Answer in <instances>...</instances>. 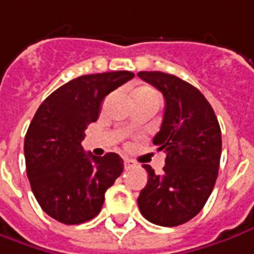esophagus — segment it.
Instances as JSON below:
<instances>
[{"label": "esophagus", "instance_id": "1", "mask_svg": "<svg viewBox=\"0 0 254 254\" xmlns=\"http://www.w3.org/2000/svg\"><path fill=\"white\" fill-rule=\"evenodd\" d=\"M124 165H125V168H127V170H129V168L134 167V163L132 161V160H129V158H125V160H124Z\"/></svg>", "mask_w": 254, "mask_h": 254}]
</instances>
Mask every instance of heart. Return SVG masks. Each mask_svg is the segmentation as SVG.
<instances>
[{
  "mask_svg": "<svg viewBox=\"0 0 254 254\" xmlns=\"http://www.w3.org/2000/svg\"><path fill=\"white\" fill-rule=\"evenodd\" d=\"M144 93H150V94H156L154 91L149 89V87H140V89H137V90L134 91V94H144Z\"/></svg>",
  "mask_w": 254,
  "mask_h": 254,
  "instance_id": "1",
  "label": "heart"
}]
</instances>
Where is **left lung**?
<instances>
[{
    "instance_id": "left-lung-1",
    "label": "left lung",
    "mask_w": 254,
    "mask_h": 254,
    "mask_svg": "<svg viewBox=\"0 0 254 254\" xmlns=\"http://www.w3.org/2000/svg\"><path fill=\"white\" fill-rule=\"evenodd\" d=\"M165 98L164 118L153 143L165 151L163 174L143 165L149 181L137 197L146 220L177 227L204 207L218 177L221 129L213 107L194 86L164 72H139Z\"/></svg>"
}]
</instances>
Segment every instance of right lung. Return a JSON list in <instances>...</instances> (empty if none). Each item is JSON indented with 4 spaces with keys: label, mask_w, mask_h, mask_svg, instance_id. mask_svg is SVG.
<instances>
[{
    "label": "right lung",
    "mask_w": 254,
    "mask_h": 254,
    "mask_svg": "<svg viewBox=\"0 0 254 254\" xmlns=\"http://www.w3.org/2000/svg\"><path fill=\"white\" fill-rule=\"evenodd\" d=\"M134 76L129 70L83 75L51 93L25 136L26 172L44 213L75 225L94 218L104 194L124 171L115 153H84V130L96 122L107 94Z\"/></svg>",
    "instance_id": "right-lung-1"
}]
</instances>
